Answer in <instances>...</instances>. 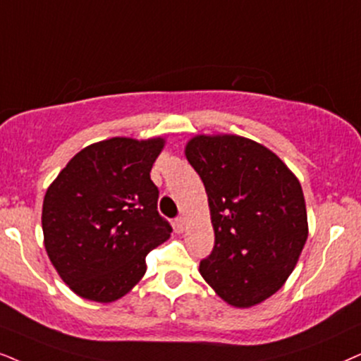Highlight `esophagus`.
Returning <instances> with one entry per match:
<instances>
[{
  "label": "esophagus",
  "instance_id": "esophagus-1",
  "mask_svg": "<svg viewBox=\"0 0 361 361\" xmlns=\"http://www.w3.org/2000/svg\"><path fill=\"white\" fill-rule=\"evenodd\" d=\"M175 228L178 233H181V231L185 230V218L183 216H178L175 220Z\"/></svg>",
  "mask_w": 361,
  "mask_h": 361
}]
</instances>
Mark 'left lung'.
Masks as SVG:
<instances>
[{
  "instance_id": "1",
  "label": "left lung",
  "mask_w": 361,
  "mask_h": 361,
  "mask_svg": "<svg viewBox=\"0 0 361 361\" xmlns=\"http://www.w3.org/2000/svg\"><path fill=\"white\" fill-rule=\"evenodd\" d=\"M202 178L214 230L200 273L236 308L262 303L291 275L308 221L298 178L275 153L236 135H198L185 148Z\"/></svg>"
}]
</instances>
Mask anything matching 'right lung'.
Returning a JSON list of instances; mask_svg holds the SVG:
<instances>
[{
  "label": "right lung",
  "mask_w": 361,
  "mask_h": 361,
  "mask_svg": "<svg viewBox=\"0 0 361 361\" xmlns=\"http://www.w3.org/2000/svg\"><path fill=\"white\" fill-rule=\"evenodd\" d=\"M163 138H109L76 153L44 195V248L81 298L111 303L147 271V255L170 238L149 178Z\"/></svg>",
  "instance_id": "obj_1"
}]
</instances>
